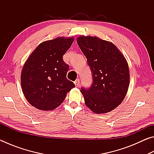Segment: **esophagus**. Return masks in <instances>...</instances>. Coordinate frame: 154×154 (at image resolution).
<instances>
[{
    "instance_id": "esophagus-1",
    "label": "esophagus",
    "mask_w": 154,
    "mask_h": 154,
    "mask_svg": "<svg viewBox=\"0 0 154 154\" xmlns=\"http://www.w3.org/2000/svg\"><path fill=\"white\" fill-rule=\"evenodd\" d=\"M74 83H75V86H76V87H79V84H80V81H79V79H77L75 80Z\"/></svg>"
}]
</instances>
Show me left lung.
<instances>
[{
    "label": "left lung",
    "mask_w": 154,
    "mask_h": 154,
    "mask_svg": "<svg viewBox=\"0 0 154 154\" xmlns=\"http://www.w3.org/2000/svg\"><path fill=\"white\" fill-rule=\"evenodd\" d=\"M77 42L87 58L93 83L81 92L85 104L94 113L110 112L120 105L130 83L128 64L113 43L96 36H80Z\"/></svg>",
    "instance_id": "8db88e82"
}]
</instances>
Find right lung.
I'll return each instance as SVG.
<instances>
[{"instance_id":"obj_1","label":"right lung","mask_w":154,"mask_h":154,"mask_svg":"<svg viewBox=\"0 0 154 154\" xmlns=\"http://www.w3.org/2000/svg\"><path fill=\"white\" fill-rule=\"evenodd\" d=\"M73 37L59 36L40 43L23 66L21 85L31 105L42 111H52L61 105L73 82L66 79L69 66L62 56L71 46Z\"/></svg>"}]
</instances>
